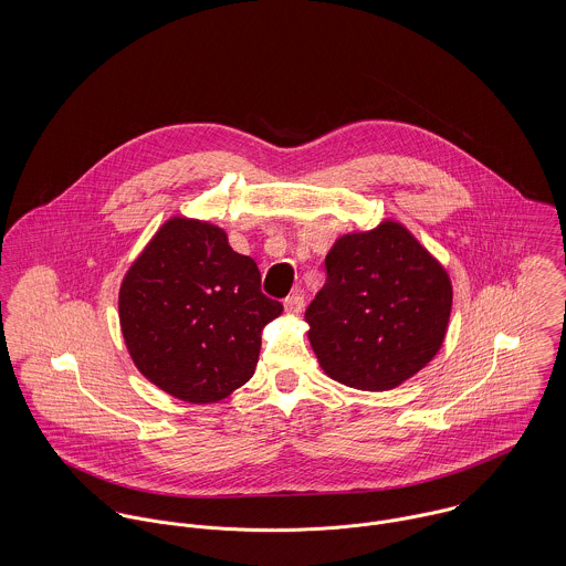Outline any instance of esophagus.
<instances>
[{
    "instance_id": "esophagus-1",
    "label": "esophagus",
    "mask_w": 566,
    "mask_h": 566,
    "mask_svg": "<svg viewBox=\"0 0 566 566\" xmlns=\"http://www.w3.org/2000/svg\"><path fill=\"white\" fill-rule=\"evenodd\" d=\"M285 312L290 314V316H301L303 314V307H305V298H303V294H298V292H294V294H290L287 298H285Z\"/></svg>"
}]
</instances>
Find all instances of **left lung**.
<instances>
[{
    "instance_id": "left-lung-1",
    "label": "left lung",
    "mask_w": 566,
    "mask_h": 566,
    "mask_svg": "<svg viewBox=\"0 0 566 566\" xmlns=\"http://www.w3.org/2000/svg\"><path fill=\"white\" fill-rule=\"evenodd\" d=\"M305 312L324 373L357 390H390L440 350L453 290L447 270L399 222L339 238Z\"/></svg>"
}]
</instances>
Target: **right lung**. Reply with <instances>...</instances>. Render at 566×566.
<instances>
[{
    "label": "right lung",
    "mask_w": 566,
    "mask_h": 566,
    "mask_svg": "<svg viewBox=\"0 0 566 566\" xmlns=\"http://www.w3.org/2000/svg\"><path fill=\"white\" fill-rule=\"evenodd\" d=\"M283 305L261 292L254 259L209 222L171 218L119 287V324L139 373L189 403H216L256 368L263 326Z\"/></svg>",
    "instance_id": "right-lung-1"
}]
</instances>
